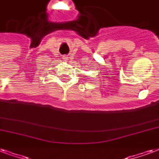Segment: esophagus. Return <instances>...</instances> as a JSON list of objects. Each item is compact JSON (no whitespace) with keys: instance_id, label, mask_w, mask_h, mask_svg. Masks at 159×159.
<instances>
[{"instance_id":"obj_1","label":"esophagus","mask_w":159,"mask_h":159,"mask_svg":"<svg viewBox=\"0 0 159 159\" xmlns=\"http://www.w3.org/2000/svg\"><path fill=\"white\" fill-rule=\"evenodd\" d=\"M63 58H64V59H68V58H69V57H68V55H64Z\"/></svg>"}]
</instances>
